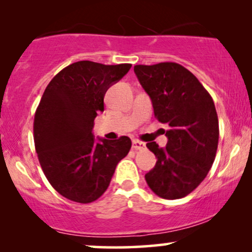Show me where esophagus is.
I'll use <instances>...</instances> for the list:
<instances>
[{
  "mask_svg": "<svg viewBox=\"0 0 252 252\" xmlns=\"http://www.w3.org/2000/svg\"><path fill=\"white\" fill-rule=\"evenodd\" d=\"M146 148V144L138 140H134L132 141V149L134 150H142Z\"/></svg>",
  "mask_w": 252,
  "mask_h": 252,
  "instance_id": "1",
  "label": "esophagus"
}]
</instances>
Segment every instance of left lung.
Returning a JSON list of instances; mask_svg holds the SVG:
<instances>
[{
	"label": "left lung",
	"instance_id": "obj_1",
	"mask_svg": "<svg viewBox=\"0 0 252 252\" xmlns=\"http://www.w3.org/2000/svg\"><path fill=\"white\" fill-rule=\"evenodd\" d=\"M134 71L152 99L156 120L169 128L166 148L147 143L158 161L144 178L160 198H184L201 184L215 161L219 138L215 103L180 63L136 65Z\"/></svg>",
	"mask_w": 252,
	"mask_h": 252
}]
</instances>
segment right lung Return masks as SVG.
Returning <instances> with one entry per match:
<instances>
[{"label":"right lung","instance_id":"right-lung-1","mask_svg":"<svg viewBox=\"0 0 252 252\" xmlns=\"http://www.w3.org/2000/svg\"><path fill=\"white\" fill-rule=\"evenodd\" d=\"M130 67L77 62L63 68L43 92L34 116L35 150L48 182L68 200H97L131 148L128 136L96 142L92 134L94 118L104 111L105 92Z\"/></svg>","mask_w":252,"mask_h":252}]
</instances>
